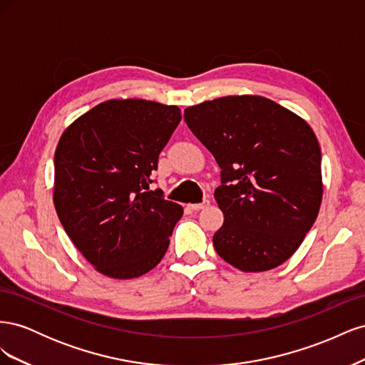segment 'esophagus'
<instances>
[{
	"mask_svg": "<svg viewBox=\"0 0 365 365\" xmlns=\"http://www.w3.org/2000/svg\"><path fill=\"white\" fill-rule=\"evenodd\" d=\"M208 204H210V201H208V200H204V201L200 202V204H189V208L193 210V212H200V210L205 208Z\"/></svg>",
	"mask_w": 365,
	"mask_h": 365,
	"instance_id": "1",
	"label": "esophagus"
}]
</instances>
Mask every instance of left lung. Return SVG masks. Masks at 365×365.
<instances>
[{
  "label": "left lung",
  "mask_w": 365,
  "mask_h": 365,
  "mask_svg": "<svg viewBox=\"0 0 365 365\" xmlns=\"http://www.w3.org/2000/svg\"><path fill=\"white\" fill-rule=\"evenodd\" d=\"M220 168L224 224L216 252L244 272L280 267L302 245L323 200L322 149L307 121L271 98L227 96L184 109Z\"/></svg>",
  "instance_id": "8db88e82"
}]
</instances>
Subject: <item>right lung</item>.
I'll list each match as a JSON object with an SVG mask.
<instances>
[{"mask_svg": "<svg viewBox=\"0 0 365 365\" xmlns=\"http://www.w3.org/2000/svg\"><path fill=\"white\" fill-rule=\"evenodd\" d=\"M180 121L175 105L113 98L76 118L59 138L54 208L74 247L106 277H140L168 251L182 207L149 184Z\"/></svg>", "mask_w": 365, "mask_h": 365, "instance_id": "right-lung-1", "label": "right lung"}]
</instances>
